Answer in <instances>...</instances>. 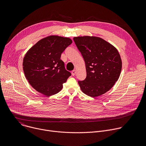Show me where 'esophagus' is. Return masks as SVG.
<instances>
[{
    "label": "esophagus",
    "instance_id": "esophagus-1",
    "mask_svg": "<svg viewBox=\"0 0 146 146\" xmlns=\"http://www.w3.org/2000/svg\"><path fill=\"white\" fill-rule=\"evenodd\" d=\"M76 71L75 70H73L72 72V76H73L76 74Z\"/></svg>",
    "mask_w": 146,
    "mask_h": 146
}]
</instances>
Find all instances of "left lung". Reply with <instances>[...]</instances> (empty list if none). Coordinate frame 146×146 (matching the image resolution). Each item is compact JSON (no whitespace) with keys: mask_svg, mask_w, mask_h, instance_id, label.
<instances>
[{"mask_svg":"<svg viewBox=\"0 0 146 146\" xmlns=\"http://www.w3.org/2000/svg\"><path fill=\"white\" fill-rule=\"evenodd\" d=\"M85 61L87 77L78 81L85 94L96 97L109 91L118 80L122 60L117 48L103 38L95 36L73 38Z\"/></svg>","mask_w":146,"mask_h":146,"instance_id":"obj_1","label":"left lung"}]
</instances>
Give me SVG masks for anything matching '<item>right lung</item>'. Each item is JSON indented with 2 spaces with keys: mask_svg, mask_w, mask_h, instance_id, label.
<instances>
[{
  "mask_svg": "<svg viewBox=\"0 0 146 146\" xmlns=\"http://www.w3.org/2000/svg\"><path fill=\"white\" fill-rule=\"evenodd\" d=\"M72 43L68 37L50 36L39 40L28 51L23 60V70L35 90L50 96L62 89L71 73L65 69L60 56Z\"/></svg>",
  "mask_w": 146,
  "mask_h": 146,
  "instance_id": "right-lung-1",
  "label": "right lung"
}]
</instances>
